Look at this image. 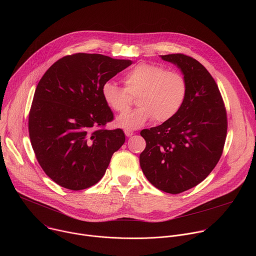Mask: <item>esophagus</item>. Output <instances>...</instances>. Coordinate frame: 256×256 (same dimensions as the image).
<instances>
[{"label": "esophagus", "mask_w": 256, "mask_h": 256, "mask_svg": "<svg viewBox=\"0 0 256 256\" xmlns=\"http://www.w3.org/2000/svg\"><path fill=\"white\" fill-rule=\"evenodd\" d=\"M124 134H126V136H132L134 134V132H132V130H124Z\"/></svg>", "instance_id": "esophagus-1"}]
</instances>
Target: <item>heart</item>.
<instances>
[{
	"label": "heart",
	"mask_w": 256,
	"mask_h": 256,
	"mask_svg": "<svg viewBox=\"0 0 256 256\" xmlns=\"http://www.w3.org/2000/svg\"><path fill=\"white\" fill-rule=\"evenodd\" d=\"M122 83L124 88H120L112 82H105L101 95L116 112H124L132 97H137L140 107L116 120L118 126L128 130L138 128L151 120L156 122L170 120L180 110L188 94L186 80L180 72L151 62L138 64L124 76Z\"/></svg>",
	"instance_id": "b5f03b06"
}]
</instances>
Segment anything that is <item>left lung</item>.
<instances>
[{"instance_id": "left-lung-1", "label": "left lung", "mask_w": 256, "mask_h": 256, "mask_svg": "<svg viewBox=\"0 0 256 256\" xmlns=\"http://www.w3.org/2000/svg\"><path fill=\"white\" fill-rule=\"evenodd\" d=\"M161 58L180 68L188 94L173 118L140 132L147 144L140 155V165L155 188L177 194L200 184L220 160L227 136V112L216 81L200 62L184 54Z\"/></svg>"}]
</instances>
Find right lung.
Listing matches in <instances>:
<instances>
[{"mask_svg": "<svg viewBox=\"0 0 256 256\" xmlns=\"http://www.w3.org/2000/svg\"><path fill=\"white\" fill-rule=\"evenodd\" d=\"M132 64L98 54H74L56 60L36 87L28 116L32 148L46 174L58 186L88 188L102 178L126 140L108 130L114 114L102 85Z\"/></svg>", "mask_w": 256, "mask_h": 256, "instance_id": "add662e5", "label": "right lung"}]
</instances>
